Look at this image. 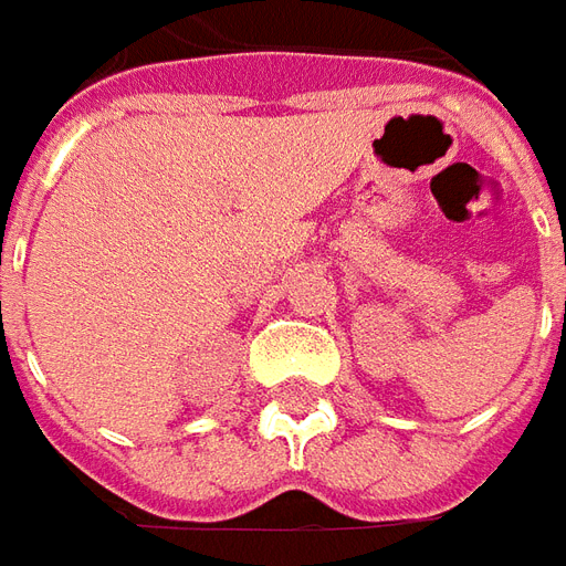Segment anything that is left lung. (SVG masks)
<instances>
[{"mask_svg": "<svg viewBox=\"0 0 566 566\" xmlns=\"http://www.w3.org/2000/svg\"><path fill=\"white\" fill-rule=\"evenodd\" d=\"M564 260H566V254H564ZM564 321H566V303H564Z\"/></svg>", "mask_w": 566, "mask_h": 566, "instance_id": "left-lung-1", "label": "left lung"}]
</instances>
